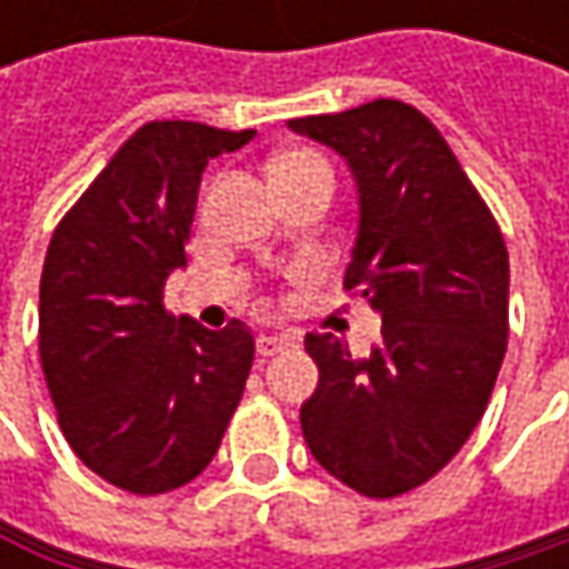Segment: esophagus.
<instances>
[{
	"label": "esophagus",
	"instance_id": "obj_1",
	"mask_svg": "<svg viewBox=\"0 0 569 569\" xmlns=\"http://www.w3.org/2000/svg\"><path fill=\"white\" fill-rule=\"evenodd\" d=\"M292 346H296V339L286 336V332H270V336H260V339H257V352H260L263 359H270V356H277V352H283V349H292Z\"/></svg>",
	"mask_w": 569,
	"mask_h": 569
}]
</instances>
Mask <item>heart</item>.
Here are the masks:
<instances>
[{"label": "heart", "mask_w": 569, "mask_h": 569, "mask_svg": "<svg viewBox=\"0 0 569 569\" xmlns=\"http://www.w3.org/2000/svg\"><path fill=\"white\" fill-rule=\"evenodd\" d=\"M283 164H322V161L316 154H309V151H289V154L273 161V168H283Z\"/></svg>", "instance_id": "obj_1"}]
</instances>
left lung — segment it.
Here are the masks:
<instances>
[{
  "mask_svg": "<svg viewBox=\"0 0 569 569\" xmlns=\"http://www.w3.org/2000/svg\"><path fill=\"white\" fill-rule=\"evenodd\" d=\"M352 171L359 227L346 289L379 316L382 339L356 359L342 339L306 336L319 386L299 425L312 458L366 498L435 478L468 441L508 349V247L438 128L379 98L289 121Z\"/></svg>",
  "mask_w": 569,
  "mask_h": 569,
  "instance_id": "1",
  "label": "left lung"
}]
</instances>
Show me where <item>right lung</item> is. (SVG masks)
I'll return each mask as SVG.
<instances>
[{"instance_id":"obj_1","label":"right lung","mask_w":569,"mask_h":569,"mask_svg":"<svg viewBox=\"0 0 569 569\" xmlns=\"http://www.w3.org/2000/svg\"><path fill=\"white\" fill-rule=\"evenodd\" d=\"M197 121H151L58 223L39 286V356L71 451L108 485L164 495L217 455L240 405L253 332H210L164 309L187 267L200 173L253 141Z\"/></svg>"}]
</instances>
